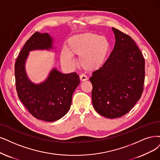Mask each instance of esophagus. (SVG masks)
I'll list each match as a JSON object with an SVG mask.
<instances>
[{"label": "esophagus", "instance_id": "34e87169", "mask_svg": "<svg viewBox=\"0 0 160 160\" xmlns=\"http://www.w3.org/2000/svg\"><path fill=\"white\" fill-rule=\"evenodd\" d=\"M88 79V77L84 74H81L80 76V80H81V82H84V81H86Z\"/></svg>", "mask_w": 160, "mask_h": 160}]
</instances>
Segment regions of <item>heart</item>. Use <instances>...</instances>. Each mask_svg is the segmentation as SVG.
Returning <instances> with one entry per match:
<instances>
[{
  "mask_svg": "<svg viewBox=\"0 0 160 160\" xmlns=\"http://www.w3.org/2000/svg\"><path fill=\"white\" fill-rule=\"evenodd\" d=\"M111 49L109 40L95 33H85L71 37L67 42V51L61 52V61L68 67H73L72 56L78 57L80 66L88 72L101 68L107 61Z\"/></svg>",
  "mask_w": 160,
  "mask_h": 160,
  "instance_id": "b5f03b06",
  "label": "heart"
}]
</instances>
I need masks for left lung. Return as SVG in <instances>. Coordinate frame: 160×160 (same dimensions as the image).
<instances>
[{
  "mask_svg": "<svg viewBox=\"0 0 160 160\" xmlns=\"http://www.w3.org/2000/svg\"><path fill=\"white\" fill-rule=\"evenodd\" d=\"M114 49L103 66L92 73V99L101 115L115 119L130 111L143 92L145 62L134 40L112 28Z\"/></svg>",
  "mask_w": 160,
  "mask_h": 160,
  "instance_id": "8db88e82",
  "label": "left lung"
}]
</instances>
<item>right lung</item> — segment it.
<instances>
[{"mask_svg":"<svg viewBox=\"0 0 160 160\" xmlns=\"http://www.w3.org/2000/svg\"><path fill=\"white\" fill-rule=\"evenodd\" d=\"M54 42L48 33L35 32L26 42L15 63L19 99L34 117L47 122L57 121L68 113L72 94L80 84L79 76L76 72L63 74L55 67L40 83H34L29 78L26 64L29 52L39 50L57 52Z\"/></svg>","mask_w":160,"mask_h":160,"instance_id":"obj_1","label":"right lung"}]
</instances>
